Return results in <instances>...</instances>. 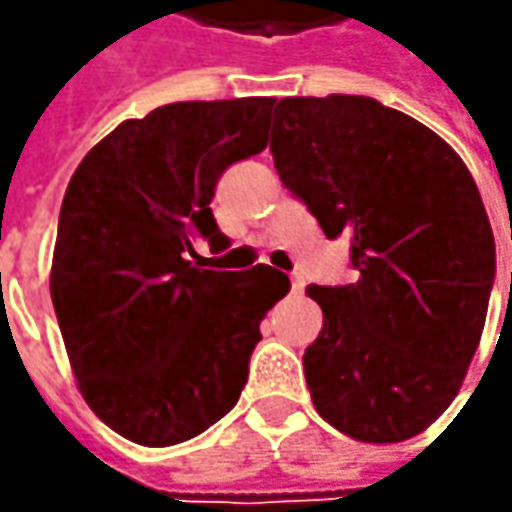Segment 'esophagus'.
Masks as SVG:
<instances>
[{
  "instance_id": "esophagus-1",
  "label": "esophagus",
  "mask_w": 512,
  "mask_h": 512,
  "mask_svg": "<svg viewBox=\"0 0 512 512\" xmlns=\"http://www.w3.org/2000/svg\"><path fill=\"white\" fill-rule=\"evenodd\" d=\"M290 290H293V293H302V290H305V276H302V273H293V276H290Z\"/></svg>"
}]
</instances>
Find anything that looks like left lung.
Here are the masks:
<instances>
[{
    "mask_svg": "<svg viewBox=\"0 0 512 512\" xmlns=\"http://www.w3.org/2000/svg\"><path fill=\"white\" fill-rule=\"evenodd\" d=\"M270 153L327 239L350 236L356 282L307 287L325 313L305 350L319 416L359 442L422 433L462 387L496 279L470 170L413 116L344 93L276 102Z\"/></svg>",
    "mask_w": 512,
    "mask_h": 512,
    "instance_id": "obj_1",
    "label": "left lung"
}]
</instances>
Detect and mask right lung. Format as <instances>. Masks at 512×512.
<instances>
[{
  "label": "right lung",
  "mask_w": 512,
  "mask_h": 512,
  "mask_svg": "<svg viewBox=\"0 0 512 512\" xmlns=\"http://www.w3.org/2000/svg\"><path fill=\"white\" fill-rule=\"evenodd\" d=\"M276 99L173 102L128 119L65 190L50 299L90 410L145 447L199 436L239 402L259 325L290 279L190 262L193 239L227 247L213 193L267 148Z\"/></svg>",
  "instance_id": "right-lung-1"
}]
</instances>
